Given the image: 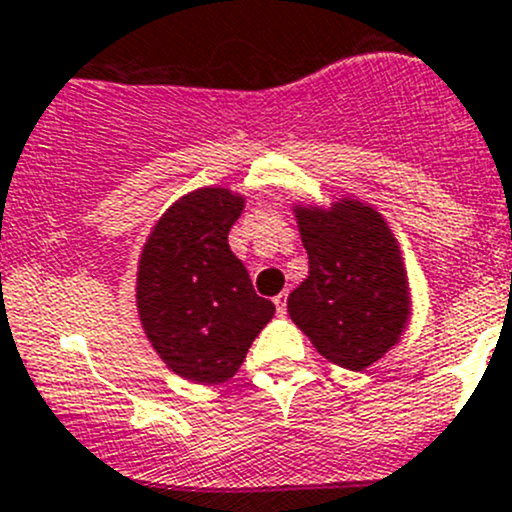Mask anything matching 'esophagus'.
Masks as SVG:
<instances>
[{
	"instance_id": "34e87169",
	"label": "esophagus",
	"mask_w": 512,
	"mask_h": 512,
	"mask_svg": "<svg viewBox=\"0 0 512 512\" xmlns=\"http://www.w3.org/2000/svg\"><path fill=\"white\" fill-rule=\"evenodd\" d=\"M286 298H288V293L283 291V293H278L276 298H273V303H276V311H278V316H283V313H286Z\"/></svg>"
}]
</instances>
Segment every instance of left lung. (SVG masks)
<instances>
[{"label":"left lung","instance_id":"obj_1","mask_svg":"<svg viewBox=\"0 0 512 512\" xmlns=\"http://www.w3.org/2000/svg\"><path fill=\"white\" fill-rule=\"evenodd\" d=\"M308 276L288 296V316L336 366L363 371L403 336L411 296L401 249L386 219L358 199L293 209Z\"/></svg>","mask_w":512,"mask_h":512}]
</instances>
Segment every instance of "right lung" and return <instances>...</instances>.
Returning a JSON list of instances; mask_svg holds the SVG:
<instances>
[{"label":"right lung","mask_w":512,"mask_h":512,"mask_svg":"<svg viewBox=\"0 0 512 512\" xmlns=\"http://www.w3.org/2000/svg\"><path fill=\"white\" fill-rule=\"evenodd\" d=\"M244 204L221 186L191 191L164 211L141 251V328L161 361L189 381H229L276 313L229 249Z\"/></svg>","instance_id":"right-lung-1"}]
</instances>
